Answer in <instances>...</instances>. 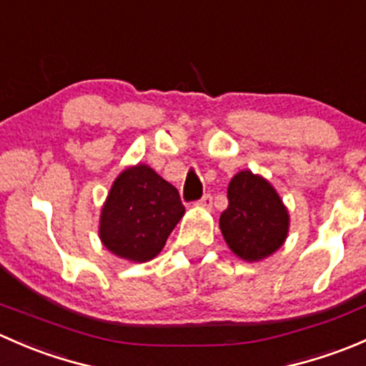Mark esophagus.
Wrapping results in <instances>:
<instances>
[{
	"label": "esophagus",
	"mask_w": 366,
	"mask_h": 366,
	"mask_svg": "<svg viewBox=\"0 0 366 366\" xmlns=\"http://www.w3.org/2000/svg\"><path fill=\"white\" fill-rule=\"evenodd\" d=\"M197 205L202 207V209H210V207H212V197H210V194H205L202 200H198Z\"/></svg>",
	"instance_id": "esophagus-1"
}]
</instances>
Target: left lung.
Listing matches in <instances>:
<instances>
[{"label": "left lung", "mask_w": 366, "mask_h": 366, "mask_svg": "<svg viewBox=\"0 0 366 366\" xmlns=\"http://www.w3.org/2000/svg\"><path fill=\"white\" fill-rule=\"evenodd\" d=\"M289 210L264 177L244 169L230 180L219 228L239 258L258 262L278 252L289 235Z\"/></svg>", "instance_id": "obj_1"}]
</instances>
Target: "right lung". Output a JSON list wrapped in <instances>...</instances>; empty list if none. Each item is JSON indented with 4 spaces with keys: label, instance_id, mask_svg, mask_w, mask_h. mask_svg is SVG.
<instances>
[{
    "label": "right lung",
    "instance_id": "add662e5",
    "mask_svg": "<svg viewBox=\"0 0 366 366\" xmlns=\"http://www.w3.org/2000/svg\"><path fill=\"white\" fill-rule=\"evenodd\" d=\"M179 191L150 166H129L114 179L101 210L99 237L104 248L131 262H149L182 219Z\"/></svg>",
    "mask_w": 366,
    "mask_h": 366
}]
</instances>
